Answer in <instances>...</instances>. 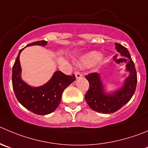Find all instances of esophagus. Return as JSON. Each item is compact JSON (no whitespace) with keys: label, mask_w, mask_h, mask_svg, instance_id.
Instances as JSON below:
<instances>
[{"label":"esophagus","mask_w":148,"mask_h":148,"mask_svg":"<svg viewBox=\"0 0 148 148\" xmlns=\"http://www.w3.org/2000/svg\"><path fill=\"white\" fill-rule=\"evenodd\" d=\"M75 77H76L77 79H78V78H82V77H83L82 74H81L80 72H78V71L75 72Z\"/></svg>","instance_id":"obj_1"}]
</instances>
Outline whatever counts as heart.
Instances as JSON below:
<instances>
[{"instance_id": "b5f03b06", "label": "heart", "mask_w": 148, "mask_h": 148, "mask_svg": "<svg viewBox=\"0 0 148 148\" xmlns=\"http://www.w3.org/2000/svg\"><path fill=\"white\" fill-rule=\"evenodd\" d=\"M101 58H102V54L100 53L97 51L91 52L81 59V62L84 65H91L100 60Z\"/></svg>"}]
</instances>
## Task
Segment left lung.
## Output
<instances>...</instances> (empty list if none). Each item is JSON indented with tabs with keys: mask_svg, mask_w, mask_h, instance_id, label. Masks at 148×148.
Wrapping results in <instances>:
<instances>
[{
	"mask_svg": "<svg viewBox=\"0 0 148 148\" xmlns=\"http://www.w3.org/2000/svg\"><path fill=\"white\" fill-rule=\"evenodd\" d=\"M115 44L117 51L129 59L126 70L130 74L125 80L123 86L111 94H105L97 73H91L86 75V78L89 83V88L85 94L86 101L93 110L101 113L110 114L119 110L132 99L136 90L137 76L134 63L126 47L120 43H115Z\"/></svg>",
	"mask_w": 148,
	"mask_h": 148,
	"instance_id": "obj_1",
	"label": "left lung"
}]
</instances>
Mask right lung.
<instances>
[{"instance_id":"obj_1","label":"right lung","mask_w":148,"mask_h":148,"mask_svg":"<svg viewBox=\"0 0 148 148\" xmlns=\"http://www.w3.org/2000/svg\"><path fill=\"white\" fill-rule=\"evenodd\" d=\"M47 41L40 40L28 44L27 46L39 45L46 46ZM24 49L19 51L12 68V86L15 96L19 103L37 115H47L54 112L61 102L62 94L64 88L75 80V75H65L61 71H57L51 79L40 87H31L21 79V66L19 54Z\"/></svg>"}]
</instances>
